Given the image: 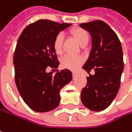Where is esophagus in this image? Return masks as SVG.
Listing matches in <instances>:
<instances>
[{
    "mask_svg": "<svg viewBox=\"0 0 132 132\" xmlns=\"http://www.w3.org/2000/svg\"><path fill=\"white\" fill-rule=\"evenodd\" d=\"M77 73H76V72H73V77L74 78L75 77H77Z\"/></svg>",
    "mask_w": 132,
    "mask_h": 132,
    "instance_id": "obj_1",
    "label": "esophagus"
}]
</instances>
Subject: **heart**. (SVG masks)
Instances as JSON below:
<instances>
[{"label": "heart", "mask_w": 132, "mask_h": 132, "mask_svg": "<svg viewBox=\"0 0 132 132\" xmlns=\"http://www.w3.org/2000/svg\"><path fill=\"white\" fill-rule=\"evenodd\" d=\"M71 34L81 46L86 45V43L89 41V34L87 31L81 28H73L71 31ZM62 41H63V37L61 34H59L54 39L53 48L55 52L58 54L61 52ZM82 61H83L82 58L79 55H65L61 58V66L64 68L69 70H76L81 65Z\"/></svg>", "instance_id": "b5f03b06"}]
</instances>
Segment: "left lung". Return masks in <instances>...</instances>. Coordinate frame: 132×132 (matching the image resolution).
Here are the masks:
<instances>
[{
  "label": "left lung",
  "mask_w": 132,
  "mask_h": 132,
  "mask_svg": "<svg viewBox=\"0 0 132 132\" xmlns=\"http://www.w3.org/2000/svg\"><path fill=\"white\" fill-rule=\"evenodd\" d=\"M80 27L92 37V50L82 68L89 73L87 85L81 92L82 104L93 111L108 108L116 98L124 69L122 45L117 35L107 23L95 20Z\"/></svg>",
  "instance_id": "1"
}]
</instances>
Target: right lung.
Here are the masks:
<instances>
[{
	"label": "right lung",
	"mask_w": 132,
	"mask_h": 132,
	"mask_svg": "<svg viewBox=\"0 0 132 132\" xmlns=\"http://www.w3.org/2000/svg\"><path fill=\"white\" fill-rule=\"evenodd\" d=\"M71 24L40 19L28 25L18 39L13 56L15 81L24 103L36 112H48L59 104L60 90L72 80L64 69L52 75L46 68L59 65L53 48L55 37Z\"/></svg>",
	"instance_id": "right-lung-1"
}]
</instances>
